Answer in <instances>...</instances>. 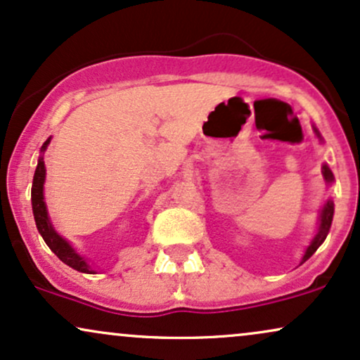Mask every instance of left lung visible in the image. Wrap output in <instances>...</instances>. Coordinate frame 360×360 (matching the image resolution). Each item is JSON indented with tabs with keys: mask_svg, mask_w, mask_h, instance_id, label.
I'll list each match as a JSON object with an SVG mask.
<instances>
[{
	"mask_svg": "<svg viewBox=\"0 0 360 360\" xmlns=\"http://www.w3.org/2000/svg\"><path fill=\"white\" fill-rule=\"evenodd\" d=\"M314 133H315V136L319 138L320 141L323 143L322 134H320V131L316 129L315 126H314ZM322 175H323L325 184H327L328 187H330L333 181H335V179H333L332 170H330V168H328V165H323V167H322ZM333 210H335V209H333V200H332V198H327V200H325L323 207H322V210H320V215H319V227H316V232H315L314 239H311L310 244H308V246H307L305 252H303L302 261H300V264H303L307 259H310V257L314 256V252L316 251V249L322 246L323 240L327 239V234H328V231H330V226H332Z\"/></svg>",
	"mask_w": 360,
	"mask_h": 360,
	"instance_id": "left-lung-1",
	"label": "left lung"
}]
</instances>
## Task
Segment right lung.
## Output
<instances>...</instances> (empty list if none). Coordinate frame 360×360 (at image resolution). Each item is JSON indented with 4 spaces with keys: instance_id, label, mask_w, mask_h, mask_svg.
<instances>
[{
    "instance_id": "1",
    "label": "right lung",
    "mask_w": 360,
    "mask_h": 360,
    "mask_svg": "<svg viewBox=\"0 0 360 360\" xmlns=\"http://www.w3.org/2000/svg\"><path fill=\"white\" fill-rule=\"evenodd\" d=\"M50 136L40 148V156H38L37 170L33 175V185H32V209H33V217H35L37 229L40 232V236L44 238L45 244L52 249V252L57 255L58 259L67 266H70L72 269L79 273H87V274H96V269H92V266L87 263V259L84 256H80L75 251L74 246L67 239H63L57 231H55L52 221H50L49 210H46L45 204V195H44V185H45V162H44V153L46 146L50 145Z\"/></svg>"
}]
</instances>
